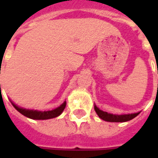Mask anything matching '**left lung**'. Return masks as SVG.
Segmentation results:
<instances>
[{
	"instance_id": "left-lung-1",
	"label": "left lung",
	"mask_w": 158,
	"mask_h": 158,
	"mask_svg": "<svg viewBox=\"0 0 158 158\" xmlns=\"http://www.w3.org/2000/svg\"><path fill=\"white\" fill-rule=\"evenodd\" d=\"M95 111L97 113V115L99 116L100 118L102 120H105L106 122H116V123H123L127 122L131 120L134 118H135L139 113H131V114H123V115H116V114H112V113H108L106 112H103L102 110H100L97 106L95 105Z\"/></svg>"
}]
</instances>
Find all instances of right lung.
Wrapping results in <instances>:
<instances>
[{"label": "right lung", "instance_id": "add662e5", "mask_svg": "<svg viewBox=\"0 0 158 158\" xmlns=\"http://www.w3.org/2000/svg\"><path fill=\"white\" fill-rule=\"evenodd\" d=\"M12 106L15 107L17 111H19V113L23 114V116L29 118L31 119H36V120H45V119H50L58 117L61 113L63 112V110L66 106V102L62 103V105L58 107H56L55 109L52 110V111H37V110H29L23 108V107H19L14 103H12Z\"/></svg>", "mask_w": 158, "mask_h": 158}]
</instances>
